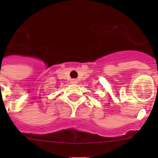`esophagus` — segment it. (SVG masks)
Segmentation results:
<instances>
[{
    "label": "esophagus",
    "mask_w": 158,
    "mask_h": 158,
    "mask_svg": "<svg viewBox=\"0 0 158 158\" xmlns=\"http://www.w3.org/2000/svg\"><path fill=\"white\" fill-rule=\"evenodd\" d=\"M70 82L72 84H77V79H71Z\"/></svg>",
    "instance_id": "obj_1"
}]
</instances>
